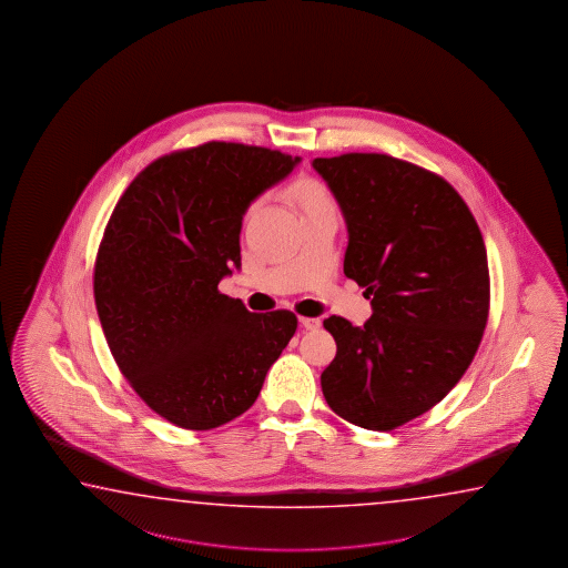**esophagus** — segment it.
<instances>
[{
  "mask_svg": "<svg viewBox=\"0 0 568 568\" xmlns=\"http://www.w3.org/2000/svg\"><path fill=\"white\" fill-rule=\"evenodd\" d=\"M301 326L306 331H316L321 326L318 318H311V316H301Z\"/></svg>",
  "mask_w": 568,
  "mask_h": 568,
  "instance_id": "1",
  "label": "esophagus"
}]
</instances>
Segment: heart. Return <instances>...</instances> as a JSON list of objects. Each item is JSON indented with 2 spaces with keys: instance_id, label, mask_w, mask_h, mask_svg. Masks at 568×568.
I'll use <instances>...</instances> for the list:
<instances>
[{
  "instance_id": "1",
  "label": "heart",
  "mask_w": 568,
  "mask_h": 568,
  "mask_svg": "<svg viewBox=\"0 0 568 568\" xmlns=\"http://www.w3.org/2000/svg\"><path fill=\"white\" fill-rule=\"evenodd\" d=\"M288 195L290 200L294 201V205L298 207V212H301L302 215L316 212V210L326 207V205H333L326 190H324L318 181H314V179L304 178L294 181V183L290 185ZM254 210H256V203L247 207L245 217H250V215L254 213Z\"/></svg>"
}]
</instances>
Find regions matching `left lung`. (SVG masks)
<instances>
[{
  "label": "left lung",
  "mask_w": 568,
  "mask_h": 568,
  "mask_svg": "<svg viewBox=\"0 0 568 568\" xmlns=\"http://www.w3.org/2000/svg\"><path fill=\"white\" fill-rule=\"evenodd\" d=\"M345 215V276L371 298L353 326L331 316L324 399L353 425L390 432L444 399L478 351L489 312L486 245L444 178L381 153L312 161Z\"/></svg>",
  "instance_id": "8db88e82"
}]
</instances>
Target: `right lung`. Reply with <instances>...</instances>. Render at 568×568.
Returning <instances> with one entry per match:
<instances>
[{"label":"right lung","instance_id":"1","mask_svg":"<svg viewBox=\"0 0 568 568\" xmlns=\"http://www.w3.org/2000/svg\"><path fill=\"white\" fill-rule=\"evenodd\" d=\"M301 156L210 141L159 156L116 203L94 264V302L116 365L168 422L205 432L247 412L296 333L217 290L240 267L250 203Z\"/></svg>","mask_w":568,"mask_h":568}]
</instances>
